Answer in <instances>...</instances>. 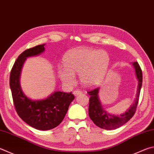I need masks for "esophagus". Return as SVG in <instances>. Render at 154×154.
<instances>
[{
	"instance_id": "1",
	"label": "esophagus",
	"mask_w": 154,
	"mask_h": 154,
	"mask_svg": "<svg viewBox=\"0 0 154 154\" xmlns=\"http://www.w3.org/2000/svg\"><path fill=\"white\" fill-rule=\"evenodd\" d=\"M72 94H73V95L75 96H79V95H80V94H82V91H81L80 90H75L73 92H72Z\"/></svg>"
}]
</instances>
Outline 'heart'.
Here are the masks:
<instances>
[{"instance_id":"heart-1","label":"heart","mask_w":154,"mask_h":154,"mask_svg":"<svg viewBox=\"0 0 154 154\" xmlns=\"http://www.w3.org/2000/svg\"><path fill=\"white\" fill-rule=\"evenodd\" d=\"M110 57L107 52L88 47H80L70 50L63 58L65 68L58 69V77L63 82L72 84L75 73L87 88H92L101 83L107 72Z\"/></svg>"}]
</instances>
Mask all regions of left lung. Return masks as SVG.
I'll list each match as a JSON object with an SVG mask.
<instances>
[{
	"mask_svg": "<svg viewBox=\"0 0 154 154\" xmlns=\"http://www.w3.org/2000/svg\"><path fill=\"white\" fill-rule=\"evenodd\" d=\"M132 66L135 69L136 78L138 81L137 90L133 104L125 111V112L117 115L110 114L105 110L99 97L100 88L88 92V94L90 95L89 104V118L98 127L106 130L116 129L127 122L135 113L142 85V71L137 62L132 63Z\"/></svg>",
	"mask_w": 154,
	"mask_h": 154,
	"instance_id": "left-lung-1",
	"label": "left lung"
}]
</instances>
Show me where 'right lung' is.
<instances>
[{
	"mask_svg": "<svg viewBox=\"0 0 154 154\" xmlns=\"http://www.w3.org/2000/svg\"><path fill=\"white\" fill-rule=\"evenodd\" d=\"M45 44L25 50L19 56L10 75V88L15 110L19 117L38 130L52 129L60 124L69 106L75 99L70 93L54 91L46 98L32 100L24 94L20 85L22 68L27 58L37 57L45 51Z\"/></svg>",
	"mask_w": 154,
	"mask_h": 154,
	"instance_id": "1",
	"label": "right lung"
}]
</instances>
